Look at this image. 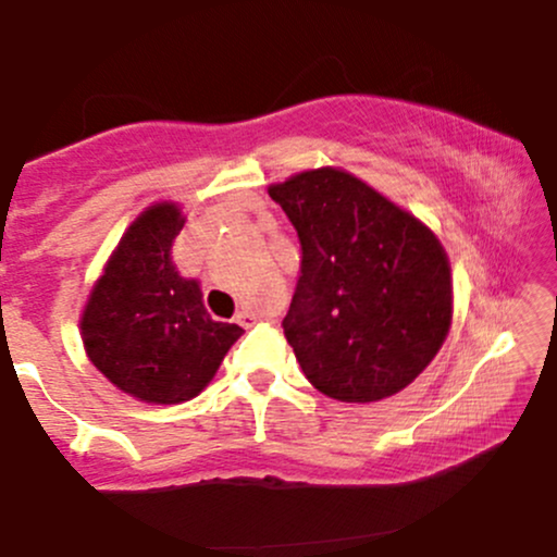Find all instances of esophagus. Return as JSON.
<instances>
[{"label":"esophagus","instance_id":"34e87169","mask_svg":"<svg viewBox=\"0 0 557 557\" xmlns=\"http://www.w3.org/2000/svg\"><path fill=\"white\" fill-rule=\"evenodd\" d=\"M259 314H253V311H248V309H243V311H238V314H235V322L240 324V327H251L253 322H259Z\"/></svg>","mask_w":557,"mask_h":557}]
</instances>
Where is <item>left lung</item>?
I'll return each instance as SVG.
<instances>
[{
    "mask_svg": "<svg viewBox=\"0 0 557 557\" xmlns=\"http://www.w3.org/2000/svg\"><path fill=\"white\" fill-rule=\"evenodd\" d=\"M270 196L300 240V277L283 330L306 380L343 403H374L411 385L450 330L443 243L335 168L270 185Z\"/></svg>",
    "mask_w": 557,
    "mask_h": 557,
    "instance_id": "8db88e82",
    "label": "left lung"
}]
</instances>
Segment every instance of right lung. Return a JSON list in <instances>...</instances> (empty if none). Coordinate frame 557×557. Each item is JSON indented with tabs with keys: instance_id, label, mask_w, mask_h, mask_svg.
<instances>
[{
	"instance_id": "obj_1",
	"label": "right lung",
	"mask_w": 557,
	"mask_h": 557,
	"mask_svg": "<svg viewBox=\"0 0 557 557\" xmlns=\"http://www.w3.org/2000/svg\"><path fill=\"white\" fill-rule=\"evenodd\" d=\"M185 225L177 203L136 216L96 280L81 317L88 359L114 387L144 403H183L212 382L243 330L214 322L201 287L172 264Z\"/></svg>"
}]
</instances>
